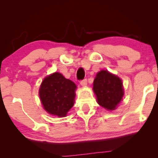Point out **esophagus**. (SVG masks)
<instances>
[{"mask_svg":"<svg viewBox=\"0 0 158 158\" xmlns=\"http://www.w3.org/2000/svg\"><path fill=\"white\" fill-rule=\"evenodd\" d=\"M87 83H88V81H87L86 79H83V80H81V81H80V84H81V86H82V87L86 86Z\"/></svg>","mask_w":158,"mask_h":158,"instance_id":"esophagus-1","label":"esophagus"}]
</instances>
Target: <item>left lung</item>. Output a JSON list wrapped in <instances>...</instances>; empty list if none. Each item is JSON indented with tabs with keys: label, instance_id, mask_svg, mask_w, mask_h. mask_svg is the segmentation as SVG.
Returning <instances> with one entry per match:
<instances>
[{
	"label": "left lung",
	"instance_id": "left-lung-1",
	"mask_svg": "<svg viewBox=\"0 0 158 158\" xmlns=\"http://www.w3.org/2000/svg\"><path fill=\"white\" fill-rule=\"evenodd\" d=\"M93 90L98 104L110 110L115 109L124 94L121 79L107 70H101L97 74Z\"/></svg>",
	"mask_w": 158,
	"mask_h": 158
}]
</instances>
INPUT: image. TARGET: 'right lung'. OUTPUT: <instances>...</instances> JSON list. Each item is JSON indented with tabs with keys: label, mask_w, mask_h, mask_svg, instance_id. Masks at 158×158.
<instances>
[{
	"label": "right lung",
	"mask_w": 158,
	"mask_h": 158,
	"mask_svg": "<svg viewBox=\"0 0 158 158\" xmlns=\"http://www.w3.org/2000/svg\"><path fill=\"white\" fill-rule=\"evenodd\" d=\"M77 86L60 73H54L43 80L39 96L43 107L49 114L65 117L73 106Z\"/></svg>",
	"instance_id": "add662e5"
}]
</instances>
